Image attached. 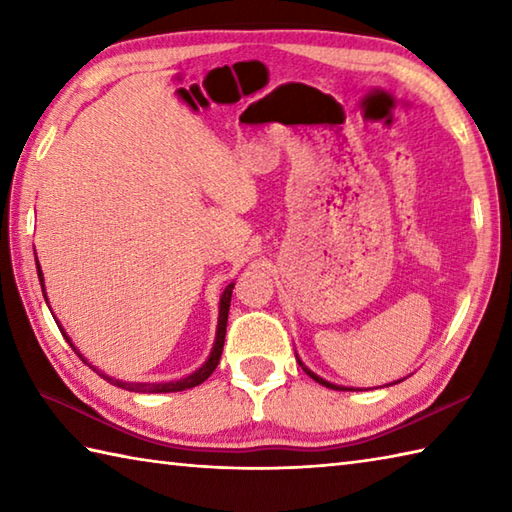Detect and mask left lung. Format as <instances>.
Returning <instances> with one entry per match:
<instances>
[{
	"label": "left lung",
	"instance_id": "1",
	"mask_svg": "<svg viewBox=\"0 0 512 512\" xmlns=\"http://www.w3.org/2000/svg\"><path fill=\"white\" fill-rule=\"evenodd\" d=\"M299 366H302L304 368V364L302 362H299ZM306 370V373L310 375V377H313L315 379V382H319V384H322V386H326V388H333V390H346V388H339V386H335V384H330V382H326V379H322V377H317L315 373H310V370L308 368H304Z\"/></svg>",
	"mask_w": 512,
	"mask_h": 512
}]
</instances>
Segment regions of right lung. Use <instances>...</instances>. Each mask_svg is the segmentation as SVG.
<instances>
[{"mask_svg": "<svg viewBox=\"0 0 512 512\" xmlns=\"http://www.w3.org/2000/svg\"><path fill=\"white\" fill-rule=\"evenodd\" d=\"M37 275H39V282L44 284V279H42V268H39V262H37ZM233 288H235V284H228L226 286V290H224V295H222V299H219V324H217V337H215V346H213V350H210V357H208V362L199 368V370H195L193 375H188V377H184V379H179V382H166V384H130V382H119V379H113V377H108V375H104V373H99L97 368H93L95 373L99 375V377H104L106 382H110L113 386H119V388H124V390H130V393H177V390H186V388H193V386H199L202 382H206V379L213 375V370L217 368V364H219V359H222V350H224V339H226V324H228V308H230V297H233ZM44 290V288H42ZM44 299H46V293H44ZM59 326V324H57ZM62 330V328H59ZM62 335L66 337V342L70 344V348L75 350V353L79 355V350L73 346V342H70L68 339V335L64 333L62 330ZM82 357V355H79ZM82 362L86 364V359L82 357Z\"/></svg>", "mask_w": 512, "mask_h": 512, "instance_id": "1", "label": "right lung"}]
</instances>
